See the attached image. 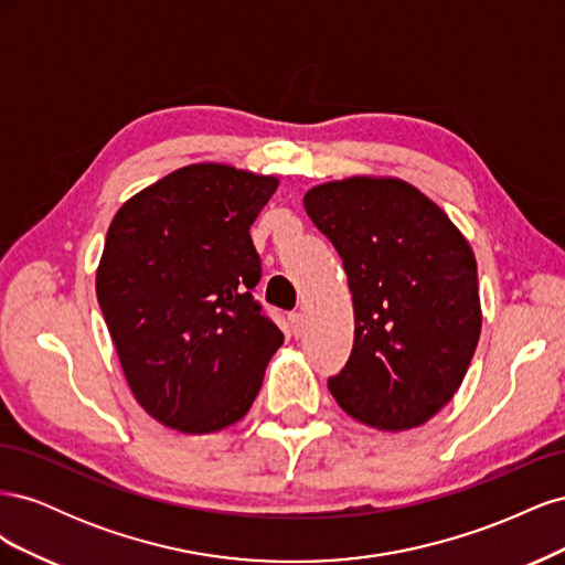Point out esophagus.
<instances>
[{"mask_svg":"<svg viewBox=\"0 0 565 565\" xmlns=\"http://www.w3.org/2000/svg\"><path fill=\"white\" fill-rule=\"evenodd\" d=\"M287 322H289V332H292L295 337H301V332H303V316L301 313H289Z\"/></svg>","mask_w":565,"mask_h":565,"instance_id":"1","label":"esophagus"}]
</instances>
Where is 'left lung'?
I'll list each match as a JSON object with an SVG mask.
<instances>
[{"instance_id": "8db88e82", "label": "left lung", "mask_w": 565, "mask_h": 565, "mask_svg": "<svg viewBox=\"0 0 565 565\" xmlns=\"http://www.w3.org/2000/svg\"><path fill=\"white\" fill-rule=\"evenodd\" d=\"M306 214L339 252L353 349L328 388L353 419L413 429L446 405L481 337L476 256L438 204L401 179L311 188Z\"/></svg>"}]
</instances>
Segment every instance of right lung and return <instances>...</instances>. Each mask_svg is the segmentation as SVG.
I'll return each instance as SVG.
<instances>
[{
    "label": "right lung",
    "instance_id": "right-lung-1",
    "mask_svg": "<svg viewBox=\"0 0 565 565\" xmlns=\"http://www.w3.org/2000/svg\"><path fill=\"white\" fill-rule=\"evenodd\" d=\"M276 177L188 164L127 200L108 228L96 297L134 398L183 434L247 415L282 332L252 297L249 226Z\"/></svg>",
    "mask_w": 565,
    "mask_h": 565
}]
</instances>
